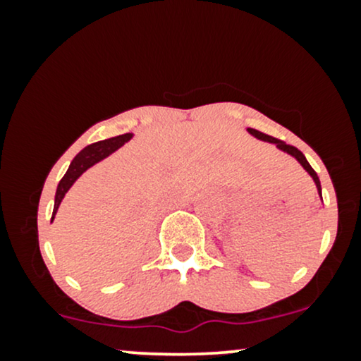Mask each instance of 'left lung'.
Segmentation results:
<instances>
[{"instance_id": "obj_1", "label": "left lung", "mask_w": 361, "mask_h": 361, "mask_svg": "<svg viewBox=\"0 0 361 361\" xmlns=\"http://www.w3.org/2000/svg\"><path fill=\"white\" fill-rule=\"evenodd\" d=\"M247 132H250V134L252 135V137H256V139H259V140H264V142L275 144L276 149H280L281 152H287L288 156H292L293 159H297V163H299L300 166L304 168L305 171L309 173V176L312 178V180H314V183H316V188H317V193H319V197H321V202H322L321 181H319V176H317V173L314 171L312 166H310V164L307 163V159H305V156L302 154V152L299 151V149H297V147H293V146H288V144H285L283 140H279V139H275V137H270V135L263 134V132H258V130H255V128H247Z\"/></svg>"}]
</instances>
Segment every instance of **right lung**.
I'll list each match as a JSON object with an SVG mask.
<instances>
[{"label":"right lung","mask_w":361,"mask_h":361,"mask_svg":"<svg viewBox=\"0 0 361 361\" xmlns=\"http://www.w3.org/2000/svg\"><path fill=\"white\" fill-rule=\"evenodd\" d=\"M132 137H134V134H123V135H117V137L100 140V142H94L91 144V146L85 147L80 154L74 157L71 164H69L68 171H66V175L62 176L59 185H57L56 198H54L52 221H54V215L57 214V209H59L62 198H64V195L69 192V188L74 185V181H76L78 178L86 171V169L94 166V164L100 163V161L105 159V157H109L110 154H114L117 149L122 147L123 144L128 142Z\"/></svg>","instance_id":"obj_1"}]
</instances>
